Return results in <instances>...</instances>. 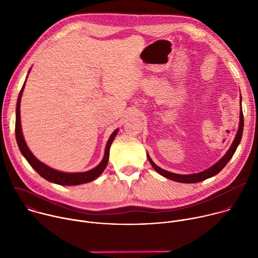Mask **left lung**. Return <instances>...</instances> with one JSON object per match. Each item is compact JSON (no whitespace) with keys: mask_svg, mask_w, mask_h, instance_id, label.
<instances>
[{"mask_svg":"<svg viewBox=\"0 0 258 258\" xmlns=\"http://www.w3.org/2000/svg\"><path fill=\"white\" fill-rule=\"evenodd\" d=\"M242 109V108H241ZM243 127H244V117H243V112L242 110L240 111V123H239V128H238V132H237V135L235 137V140L233 142V144L231 145L230 149L228 150V152L225 154V156L219 159L215 164H213L211 167L207 168L206 170H203L201 172H198V173H192V174H177V173H173V172H169L167 170H164L162 168H160L159 166H157L153 161L152 159L150 158V156L147 154V157H148V160L150 161L152 167L159 173L161 174L162 176L166 177V178H169V179H172V180H175V181H178V182H185V183H192V182H199V181H202L206 178H209L215 174H217L220 170H222L226 165L227 163L230 161V159L233 157L234 153L236 152V149L237 147L239 146L240 142H241V139H242V134H243Z\"/></svg>","mask_w":258,"mask_h":258,"instance_id":"obj_1","label":"left lung"}]
</instances>
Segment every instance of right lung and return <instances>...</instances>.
Instances as JSON below:
<instances>
[{
  "instance_id": "right-lung-1",
  "label": "right lung",
  "mask_w": 258,
  "mask_h": 258,
  "mask_svg": "<svg viewBox=\"0 0 258 258\" xmlns=\"http://www.w3.org/2000/svg\"><path fill=\"white\" fill-rule=\"evenodd\" d=\"M30 71V69H29ZM27 79V78H26ZM25 82L22 86V89L19 93L18 100H17V106H16V122H15V136H16V141L18 144V147L20 149V152L22 155L25 157L27 162L32 166V168L38 172L42 177L45 179L57 183V185L61 186H77V185H82V183H86L89 181H92L96 179L106 168L108 160H109V150H110V146H111L114 138L116 137L118 133V128L115 130L111 136H110L107 144H106V148H105V153L102 161L100 162L99 165H97L95 168L85 171V172H62L59 170H56L54 168L49 167L45 163L41 162L38 158H35V156L30 152L28 149V147L24 141L22 131H21V122H20V101L22 97V93L24 90Z\"/></svg>"
}]
</instances>
